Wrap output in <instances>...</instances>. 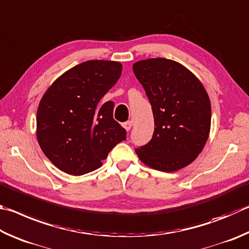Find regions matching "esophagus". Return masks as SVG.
Returning a JSON list of instances; mask_svg holds the SVG:
<instances>
[{
	"label": "esophagus",
	"instance_id": "esophagus-1",
	"mask_svg": "<svg viewBox=\"0 0 249 249\" xmlns=\"http://www.w3.org/2000/svg\"><path fill=\"white\" fill-rule=\"evenodd\" d=\"M132 125H133V121L132 120H128V121H125L124 124V128L127 130V131H129V130L132 128Z\"/></svg>",
	"mask_w": 249,
	"mask_h": 249
}]
</instances>
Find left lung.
<instances>
[{"mask_svg": "<svg viewBox=\"0 0 249 249\" xmlns=\"http://www.w3.org/2000/svg\"><path fill=\"white\" fill-rule=\"evenodd\" d=\"M154 117V133L136 149L146 166L175 172L197 159L209 138L211 104L197 77L176 61L155 58L133 64Z\"/></svg>", "mask_w": 249, "mask_h": 249, "instance_id": "1", "label": "left lung"}]
</instances>
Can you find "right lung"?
<instances>
[{
    "label": "right lung",
    "mask_w": 249,
    "mask_h": 249,
    "mask_svg": "<svg viewBox=\"0 0 249 249\" xmlns=\"http://www.w3.org/2000/svg\"><path fill=\"white\" fill-rule=\"evenodd\" d=\"M116 61L89 60L70 69L42 96L37 110V140L50 162L80 176L102 166L125 130L113 119V102L100 99L119 80Z\"/></svg>",
    "instance_id": "1"
}]
</instances>
